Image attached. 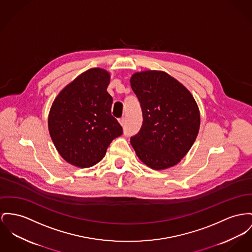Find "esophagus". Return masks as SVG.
Returning a JSON list of instances; mask_svg holds the SVG:
<instances>
[{
  "label": "esophagus",
  "mask_w": 252,
  "mask_h": 252,
  "mask_svg": "<svg viewBox=\"0 0 252 252\" xmlns=\"http://www.w3.org/2000/svg\"><path fill=\"white\" fill-rule=\"evenodd\" d=\"M118 121H119V123H120V124H121V126H123V127H124V126H125V124H126V118H119V120H118Z\"/></svg>",
  "instance_id": "esophagus-1"
}]
</instances>
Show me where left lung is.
Segmentation results:
<instances>
[{
    "instance_id": "1",
    "label": "left lung",
    "mask_w": 252,
    "mask_h": 252,
    "mask_svg": "<svg viewBox=\"0 0 252 252\" xmlns=\"http://www.w3.org/2000/svg\"><path fill=\"white\" fill-rule=\"evenodd\" d=\"M131 87L142 111V125L131 136L139 159L155 170L171 167L185 157L200 129L197 103L185 86L166 72L134 73Z\"/></svg>"
}]
</instances>
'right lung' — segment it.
<instances>
[{
	"label": "right lung",
	"instance_id": "add662e5",
	"mask_svg": "<svg viewBox=\"0 0 252 252\" xmlns=\"http://www.w3.org/2000/svg\"><path fill=\"white\" fill-rule=\"evenodd\" d=\"M109 82L106 70L91 68L67 85L51 106V139L61 157L72 165L87 168L96 164L113 139L123 134L111 113Z\"/></svg>",
	"mask_w": 252,
	"mask_h": 252
}]
</instances>
